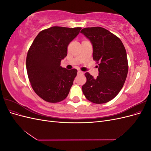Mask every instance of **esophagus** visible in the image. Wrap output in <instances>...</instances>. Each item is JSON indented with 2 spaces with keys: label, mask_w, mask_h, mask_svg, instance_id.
Here are the masks:
<instances>
[{
  "label": "esophagus",
  "mask_w": 151,
  "mask_h": 151,
  "mask_svg": "<svg viewBox=\"0 0 151 151\" xmlns=\"http://www.w3.org/2000/svg\"><path fill=\"white\" fill-rule=\"evenodd\" d=\"M77 73H78L79 74H83V72H82L81 70H78L77 71Z\"/></svg>",
  "instance_id": "obj_1"
}]
</instances>
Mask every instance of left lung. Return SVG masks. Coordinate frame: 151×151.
Listing matches in <instances>:
<instances>
[{
    "label": "left lung",
    "instance_id": "8db88e82",
    "mask_svg": "<svg viewBox=\"0 0 151 151\" xmlns=\"http://www.w3.org/2000/svg\"><path fill=\"white\" fill-rule=\"evenodd\" d=\"M81 33L93 45V60L99 71L96 78L85 73L83 92L91 102L107 103L119 93L127 78L129 66L125 47L119 38L101 27L84 28Z\"/></svg>",
    "mask_w": 151,
    "mask_h": 151
}]
</instances>
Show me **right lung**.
<instances>
[{
	"mask_svg": "<svg viewBox=\"0 0 151 151\" xmlns=\"http://www.w3.org/2000/svg\"><path fill=\"white\" fill-rule=\"evenodd\" d=\"M81 29L53 26L40 31L31 45L26 57L27 73L32 88L45 101H62L69 93L77 70L62 67L60 62Z\"/></svg>",
	"mask_w": 151,
	"mask_h": 151,
	"instance_id": "obj_1",
	"label": "right lung"
}]
</instances>
